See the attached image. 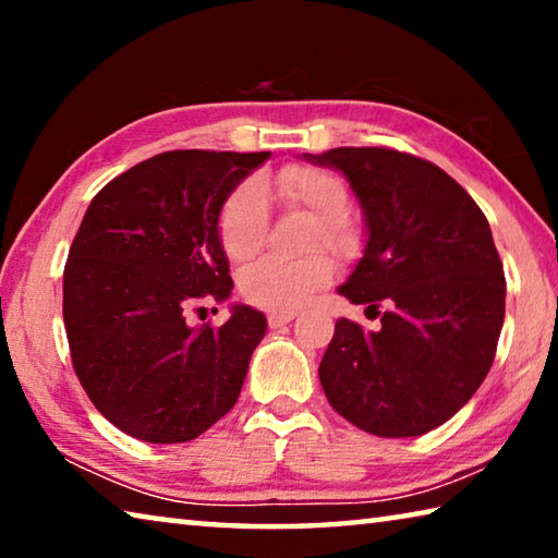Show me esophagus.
I'll use <instances>...</instances> for the list:
<instances>
[{"mask_svg":"<svg viewBox=\"0 0 558 558\" xmlns=\"http://www.w3.org/2000/svg\"><path fill=\"white\" fill-rule=\"evenodd\" d=\"M295 319V313H270L268 315V325L270 329H278V327H286L288 323Z\"/></svg>","mask_w":558,"mask_h":558,"instance_id":"1","label":"esophagus"}]
</instances>
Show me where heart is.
Listing matches in <instances>:
<instances>
[{
    "label": "heart",
    "instance_id": "1",
    "mask_svg": "<svg viewBox=\"0 0 558 558\" xmlns=\"http://www.w3.org/2000/svg\"><path fill=\"white\" fill-rule=\"evenodd\" d=\"M266 192L286 209L313 216V245H325L339 258L354 256L362 245V231L349 216L352 194L342 177L325 167L288 165L278 169L266 184ZM268 239V204L256 182H243L226 196L219 211V241L229 260L245 263L258 256ZM332 280V260L325 253L300 260L266 258L245 268L241 276V295L251 305L290 313L307 302L317 290Z\"/></svg>",
    "mask_w": 558,
    "mask_h": 558
}]
</instances>
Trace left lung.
<instances>
[{"instance_id":"obj_1","label":"left lung","mask_w":558,"mask_h":558,"mask_svg":"<svg viewBox=\"0 0 558 558\" xmlns=\"http://www.w3.org/2000/svg\"><path fill=\"white\" fill-rule=\"evenodd\" d=\"M362 204L366 248L339 295L389 310L364 332L337 319L319 362L332 409L381 438L423 436L485 381L505 323V272L485 214L456 179L389 147L305 155Z\"/></svg>"}]
</instances>
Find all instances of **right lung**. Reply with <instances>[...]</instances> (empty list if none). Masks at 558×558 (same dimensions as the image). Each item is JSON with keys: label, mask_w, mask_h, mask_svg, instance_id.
<instances>
[{"label": "right lung", "mask_w": 558, "mask_h": 558, "mask_svg": "<svg viewBox=\"0 0 558 558\" xmlns=\"http://www.w3.org/2000/svg\"><path fill=\"white\" fill-rule=\"evenodd\" d=\"M270 153L174 149L93 196L63 270V325L93 405L145 442H186L239 401L266 317L235 305L189 327L194 300L231 295L219 211Z\"/></svg>", "instance_id": "add662e5"}]
</instances>
